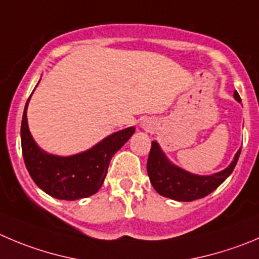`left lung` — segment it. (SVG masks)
<instances>
[{
  "instance_id": "left-lung-1",
  "label": "left lung",
  "mask_w": 259,
  "mask_h": 259,
  "mask_svg": "<svg viewBox=\"0 0 259 259\" xmlns=\"http://www.w3.org/2000/svg\"><path fill=\"white\" fill-rule=\"evenodd\" d=\"M234 98L239 103L242 102L236 91L234 93ZM240 151L242 150L239 149L233 161L224 170L211 176H197L174 165L165 156L159 144L152 141L147 159V174L152 187L159 194L174 201L191 202L210 194L233 173Z\"/></svg>"
}]
</instances>
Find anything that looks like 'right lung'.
Returning <instances> with one entry per match:
<instances>
[{"label":"right lung","instance_id":"right-lung-1","mask_svg":"<svg viewBox=\"0 0 259 259\" xmlns=\"http://www.w3.org/2000/svg\"><path fill=\"white\" fill-rule=\"evenodd\" d=\"M21 120V149L24 161L34 183L57 199L75 201L97 193L107 176L113 155L135 134L128 127L112 134L86 151L71 156H57L36 145L28 127L26 109Z\"/></svg>","mask_w":259,"mask_h":259}]
</instances>
